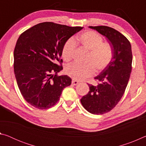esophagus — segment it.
Instances as JSON below:
<instances>
[{"label": "esophagus", "mask_w": 146, "mask_h": 146, "mask_svg": "<svg viewBox=\"0 0 146 146\" xmlns=\"http://www.w3.org/2000/svg\"><path fill=\"white\" fill-rule=\"evenodd\" d=\"M78 83L79 82H78V81L77 80H72V82H71V84H72V85H73V86L77 85Z\"/></svg>", "instance_id": "obj_1"}]
</instances>
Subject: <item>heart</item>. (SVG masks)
Listing matches in <instances>:
<instances>
[{
  "label": "heart",
  "mask_w": 146,
  "mask_h": 146,
  "mask_svg": "<svg viewBox=\"0 0 146 146\" xmlns=\"http://www.w3.org/2000/svg\"><path fill=\"white\" fill-rule=\"evenodd\" d=\"M99 33L95 31H87L80 34L75 42H78L84 48L89 51L85 66L71 64L65 68L66 75L76 80H82L92 76L96 72H100L110 64L113 58V49ZM72 39L66 42L62 50V56L66 62L73 58L75 43Z\"/></svg>",
  "instance_id": "obj_1"
}]
</instances>
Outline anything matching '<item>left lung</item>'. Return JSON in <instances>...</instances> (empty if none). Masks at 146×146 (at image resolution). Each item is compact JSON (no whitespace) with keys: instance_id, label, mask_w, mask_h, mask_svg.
<instances>
[{"instance_id":"1","label":"left lung","mask_w":146,"mask_h":146,"mask_svg":"<svg viewBox=\"0 0 146 146\" xmlns=\"http://www.w3.org/2000/svg\"><path fill=\"white\" fill-rule=\"evenodd\" d=\"M105 36L112 45L113 58L100 75L95 77L98 85L88 84L90 91L81 98L83 107L94 115L110 111L120 100L130 77L132 51L129 41L116 29L106 26H90Z\"/></svg>"}]
</instances>
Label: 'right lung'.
I'll return each mask as SVG.
<instances>
[{
    "label": "right lung",
    "instance_id": "1",
    "mask_svg": "<svg viewBox=\"0 0 146 146\" xmlns=\"http://www.w3.org/2000/svg\"><path fill=\"white\" fill-rule=\"evenodd\" d=\"M82 28L45 22L20 35L14 49V73L20 91L29 104L39 110L53 107L64 89L71 85L70 77L56 73L63 69L60 56L64 44Z\"/></svg>",
    "mask_w": 146,
    "mask_h": 146
}]
</instances>
